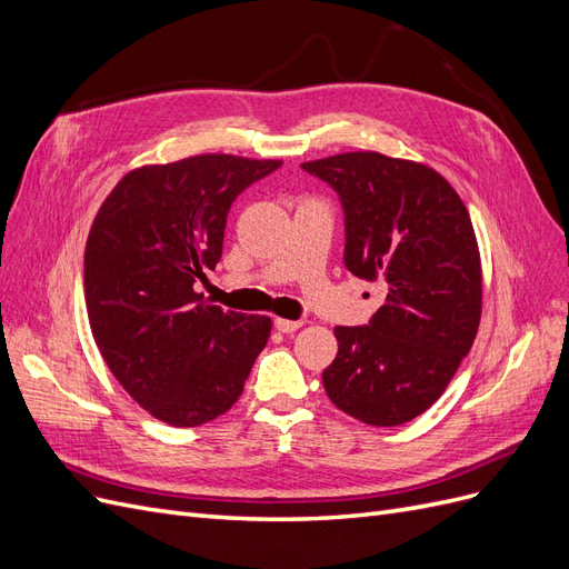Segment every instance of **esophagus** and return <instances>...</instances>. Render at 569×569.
<instances>
[{
  "label": "esophagus",
  "mask_w": 569,
  "mask_h": 569,
  "mask_svg": "<svg viewBox=\"0 0 569 569\" xmlns=\"http://www.w3.org/2000/svg\"><path fill=\"white\" fill-rule=\"evenodd\" d=\"M301 325H303L301 320H284V318H274V327H278V330H280V332H284V335L297 332Z\"/></svg>",
  "instance_id": "esophagus-1"
}]
</instances>
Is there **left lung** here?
<instances>
[{
	"label": "left lung",
	"mask_w": 569,
	"mask_h": 569,
	"mask_svg": "<svg viewBox=\"0 0 569 569\" xmlns=\"http://www.w3.org/2000/svg\"><path fill=\"white\" fill-rule=\"evenodd\" d=\"M301 168L339 194L343 266L385 289L368 325L335 327L325 391L360 422L403 425L439 399L477 337L481 263L470 213L422 163L349 151Z\"/></svg>",
	"instance_id": "1"
}]
</instances>
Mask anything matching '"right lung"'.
Segmentation results:
<instances>
[{
    "mask_svg": "<svg viewBox=\"0 0 569 569\" xmlns=\"http://www.w3.org/2000/svg\"><path fill=\"white\" fill-rule=\"evenodd\" d=\"M282 161L201 153L137 168L101 203L84 247V303L109 370L153 418L216 420L242 396L270 318L203 303L232 201Z\"/></svg>",
    "mask_w": 569,
    "mask_h": 569,
    "instance_id": "obj_1",
    "label": "right lung"
}]
</instances>
